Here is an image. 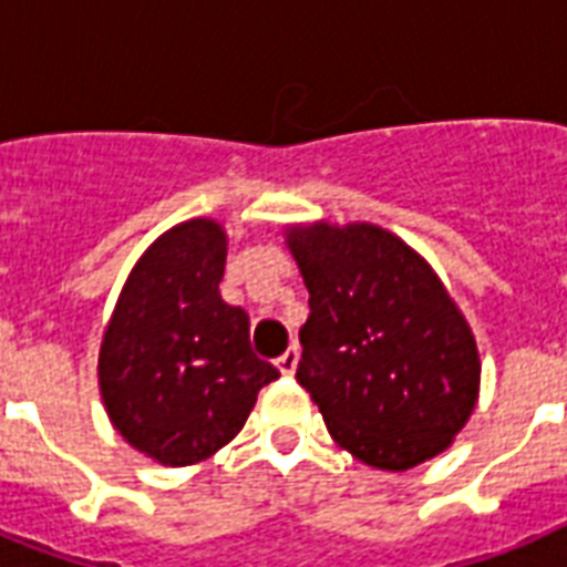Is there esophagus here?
Instances as JSON below:
<instances>
[{
    "label": "esophagus",
    "mask_w": 567,
    "mask_h": 567,
    "mask_svg": "<svg viewBox=\"0 0 567 567\" xmlns=\"http://www.w3.org/2000/svg\"><path fill=\"white\" fill-rule=\"evenodd\" d=\"M297 364H300V353H297V347H291V350H285L279 359H276V368L285 373V377H291L293 371H297Z\"/></svg>",
    "instance_id": "34e87169"
}]
</instances>
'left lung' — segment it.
<instances>
[{
	"instance_id": "8db88e82",
	"label": "left lung",
	"mask_w": 567,
	"mask_h": 567,
	"mask_svg": "<svg viewBox=\"0 0 567 567\" xmlns=\"http://www.w3.org/2000/svg\"><path fill=\"white\" fill-rule=\"evenodd\" d=\"M285 247L309 288L300 385L338 447L409 471L465 430L480 350L426 258L377 223H293Z\"/></svg>"
}]
</instances>
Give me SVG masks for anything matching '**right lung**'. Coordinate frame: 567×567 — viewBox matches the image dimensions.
Instances as JSON below:
<instances>
[{
    "instance_id": "right-lung-1",
    "label": "right lung",
    "mask_w": 567,
    "mask_h": 567,
    "mask_svg": "<svg viewBox=\"0 0 567 567\" xmlns=\"http://www.w3.org/2000/svg\"><path fill=\"white\" fill-rule=\"evenodd\" d=\"M229 235L176 223L137 258L100 344L102 405L126 444L164 467L214 456L279 377L249 347V318L220 300Z\"/></svg>"
}]
</instances>
